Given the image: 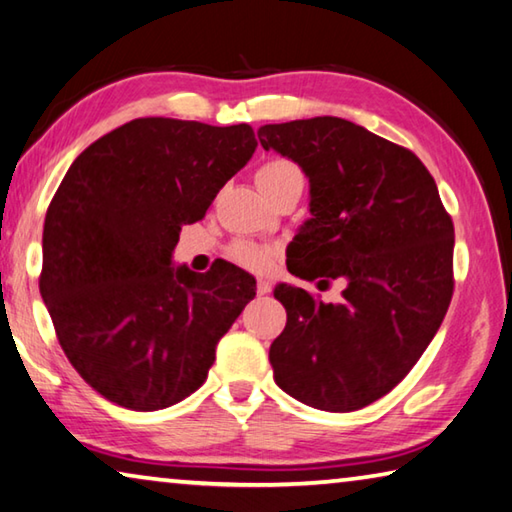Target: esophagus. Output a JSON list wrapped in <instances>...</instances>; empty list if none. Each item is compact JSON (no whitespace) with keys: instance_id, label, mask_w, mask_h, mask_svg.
Here are the masks:
<instances>
[{"instance_id":"1","label":"esophagus","mask_w":512,"mask_h":512,"mask_svg":"<svg viewBox=\"0 0 512 512\" xmlns=\"http://www.w3.org/2000/svg\"><path fill=\"white\" fill-rule=\"evenodd\" d=\"M270 290H272V283L267 281V279H258V281H256V292H258V294H267Z\"/></svg>"}]
</instances>
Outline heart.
<instances>
[{"label": "heart", "mask_w": 512, "mask_h": 512, "mask_svg": "<svg viewBox=\"0 0 512 512\" xmlns=\"http://www.w3.org/2000/svg\"><path fill=\"white\" fill-rule=\"evenodd\" d=\"M303 182L299 166L290 159H270L256 170V184L267 195L274 188H279L288 182ZM231 261L247 267L251 272H270L276 261V251L270 245H258V242L238 240L229 249Z\"/></svg>", "instance_id": "heart-1"}]
</instances>
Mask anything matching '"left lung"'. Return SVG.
<instances>
[{
    "instance_id": "1",
    "label": "left lung",
    "mask_w": 512,
    "mask_h": 512,
    "mask_svg": "<svg viewBox=\"0 0 512 512\" xmlns=\"http://www.w3.org/2000/svg\"><path fill=\"white\" fill-rule=\"evenodd\" d=\"M265 150L310 179V213L290 245L299 279L344 281L324 303L281 283L288 324L270 346L279 387L321 411L371 405L414 369L454 292V224L414 152L337 116L270 123Z\"/></svg>"
}]
</instances>
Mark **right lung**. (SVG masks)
I'll return each mask as SVG.
<instances>
[{"mask_svg":"<svg viewBox=\"0 0 512 512\" xmlns=\"http://www.w3.org/2000/svg\"><path fill=\"white\" fill-rule=\"evenodd\" d=\"M258 146L251 125L148 116L76 157L47 209L40 294L58 342L114 405L157 411L206 380L215 346L256 297L227 261L206 274L170 256Z\"/></svg>","mask_w":512,"mask_h":512,"instance_id":"1","label":"right lung"}]
</instances>
